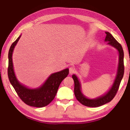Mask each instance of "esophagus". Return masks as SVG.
Returning <instances> with one entry per match:
<instances>
[{
    "instance_id": "34e87169",
    "label": "esophagus",
    "mask_w": 130,
    "mask_h": 130,
    "mask_svg": "<svg viewBox=\"0 0 130 130\" xmlns=\"http://www.w3.org/2000/svg\"><path fill=\"white\" fill-rule=\"evenodd\" d=\"M74 71H75V69H74V67H70L69 68V73L70 74H73Z\"/></svg>"
}]
</instances>
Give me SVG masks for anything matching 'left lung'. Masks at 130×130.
Listing matches in <instances>:
<instances>
[{
    "instance_id": "left-lung-1",
    "label": "left lung",
    "mask_w": 130,
    "mask_h": 130,
    "mask_svg": "<svg viewBox=\"0 0 130 130\" xmlns=\"http://www.w3.org/2000/svg\"><path fill=\"white\" fill-rule=\"evenodd\" d=\"M105 34H107V36L105 37V41H108V43L115 47L116 49H117L119 52V61L118 74L117 76H116L115 82H114L112 87L109 92L104 94V96L100 97V98L96 99H88L85 98L81 92V85L77 77L74 74L72 76V78H73L74 83V95H75L77 100L81 104L87 107H99L111 102L116 94L119 88L121 81H122L123 75H124V52H123L122 45L114 38V37L109 32H105Z\"/></svg>"
}]
</instances>
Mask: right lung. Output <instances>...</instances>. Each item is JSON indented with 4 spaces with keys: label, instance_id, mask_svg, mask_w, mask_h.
Returning a JSON list of instances; mask_svg holds the SVG:
<instances>
[{
    "label": "right lung",
    "instance_id": "1",
    "mask_svg": "<svg viewBox=\"0 0 130 130\" xmlns=\"http://www.w3.org/2000/svg\"><path fill=\"white\" fill-rule=\"evenodd\" d=\"M20 37L12 43L8 52V79L18 95L25 104L38 108L45 107L54 99L61 83L69 74V69H65L51 74L42 86L38 89H30L21 84L15 76L12 60L13 50Z\"/></svg>",
    "mask_w": 130,
    "mask_h": 130
}]
</instances>
